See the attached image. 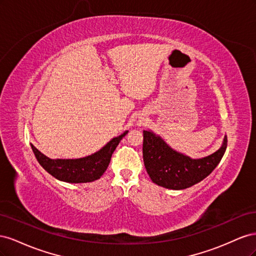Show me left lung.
Returning <instances> with one entry per match:
<instances>
[{
    "instance_id": "8db88e82",
    "label": "left lung",
    "mask_w": 256,
    "mask_h": 256,
    "mask_svg": "<svg viewBox=\"0 0 256 256\" xmlns=\"http://www.w3.org/2000/svg\"><path fill=\"white\" fill-rule=\"evenodd\" d=\"M143 136V160L150 180L172 190H182L203 180L219 164L228 146L226 136L218 150L203 158L192 159L173 150L150 130H144Z\"/></svg>"
}]
</instances>
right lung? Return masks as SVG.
<instances>
[{
    "label": "right lung",
    "instance_id": "1",
    "mask_svg": "<svg viewBox=\"0 0 256 256\" xmlns=\"http://www.w3.org/2000/svg\"><path fill=\"white\" fill-rule=\"evenodd\" d=\"M128 134V130L120 136L113 138L102 150L79 159H50L30 144L33 152L40 164L56 180L72 182H90L99 180L109 166L112 154Z\"/></svg>",
    "mask_w": 256,
    "mask_h": 256
}]
</instances>
